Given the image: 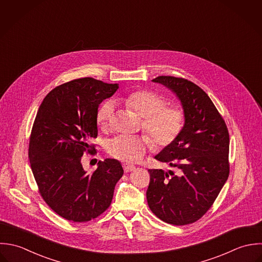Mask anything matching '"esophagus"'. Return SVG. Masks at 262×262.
<instances>
[{
    "mask_svg": "<svg viewBox=\"0 0 262 262\" xmlns=\"http://www.w3.org/2000/svg\"><path fill=\"white\" fill-rule=\"evenodd\" d=\"M123 168H124L125 173H129V172H132V171L135 170V167H134V166H131V165H128V164H124V165H123Z\"/></svg>",
    "mask_w": 262,
    "mask_h": 262,
    "instance_id": "34e87169",
    "label": "esophagus"
}]
</instances>
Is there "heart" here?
Listing matches in <instances>:
<instances>
[{"label": "heart", "instance_id": "1", "mask_svg": "<svg viewBox=\"0 0 262 262\" xmlns=\"http://www.w3.org/2000/svg\"><path fill=\"white\" fill-rule=\"evenodd\" d=\"M121 100L127 107L143 117L144 129L160 148L171 146L184 129L186 115L183 108L177 105L167 106V98L155 91L134 90ZM113 119V104H101L96 112L97 125L105 130L112 125ZM151 146L152 142L147 136L121 135L108 143L106 150L111 157L119 161L134 164L141 161Z\"/></svg>", "mask_w": 262, "mask_h": 262}]
</instances>
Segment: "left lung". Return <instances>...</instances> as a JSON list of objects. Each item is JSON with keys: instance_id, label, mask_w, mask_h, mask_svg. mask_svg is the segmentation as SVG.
<instances>
[{"instance_id": "left-lung-1", "label": "left lung", "mask_w": 262, "mask_h": 262, "mask_svg": "<svg viewBox=\"0 0 262 262\" xmlns=\"http://www.w3.org/2000/svg\"><path fill=\"white\" fill-rule=\"evenodd\" d=\"M152 81L174 91L186 121L178 139L156 156L177 173L148 170L147 203L160 220L185 226L207 212L228 180L229 131L209 96L195 83L173 76H159Z\"/></svg>"}]
</instances>
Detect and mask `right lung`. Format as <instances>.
<instances>
[{
	"label": "right lung",
	"mask_w": 262,
	"mask_h": 262,
	"mask_svg": "<svg viewBox=\"0 0 262 262\" xmlns=\"http://www.w3.org/2000/svg\"><path fill=\"white\" fill-rule=\"evenodd\" d=\"M119 88L91 77L54 88L42 100L29 138L30 167L45 202L60 216L85 223L111 205L122 165L114 159L98 162L88 174L84 152L94 155L89 142L97 137L98 104Z\"/></svg>",
	"instance_id": "add662e5"
}]
</instances>
